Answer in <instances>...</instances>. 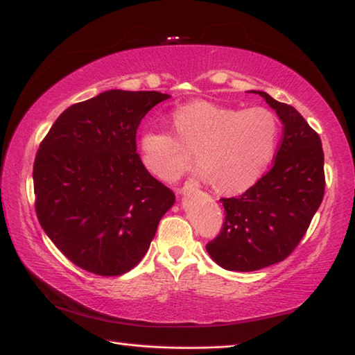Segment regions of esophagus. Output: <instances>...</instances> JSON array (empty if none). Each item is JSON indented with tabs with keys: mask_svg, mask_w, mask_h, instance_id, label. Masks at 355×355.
I'll return each instance as SVG.
<instances>
[{
	"mask_svg": "<svg viewBox=\"0 0 355 355\" xmlns=\"http://www.w3.org/2000/svg\"><path fill=\"white\" fill-rule=\"evenodd\" d=\"M192 189H194V182H192V180H189V182L184 183V186H183L182 189H180V192H184V194H186V192H189Z\"/></svg>",
	"mask_w": 355,
	"mask_h": 355,
	"instance_id": "obj_1",
	"label": "esophagus"
}]
</instances>
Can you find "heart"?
Returning a JSON list of instances; mask_svg holds the SVG:
<instances>
[{
	"label": "heart",
	"mask_w": 355,
	"mask_h": 355,
	"mask_svg": "<svg viewBox=\"0 0 355 355\" xmlns=\"http://www.w3.org/2000/svg\"><path fill=\"white\" fill-rule=\"evenodd\" d=\"M172 135L146 128L138 153L153 177L172 180L191 161L194 150L198 173L225 194L251 188L273 158L278 141L276 116L262 107L237 110L209 101H192L171 113Z\"/></svg>",
	"instance_id": "1"
}]
</instances>
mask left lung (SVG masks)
Listing matches in <instances>:
<instances>
[{
    "mask_svg": "<svg viewBox=\"0 0 355 355\" xmlns=\"http://www.w3.org/2000/svg\"><path fill=\"white\" fill-rule=\"evenodd\" d=\"M282 121L272 169L239 197L220 198L225 222L206 243L218 266L254 272L298 247L324 196V153L318 133L292 105L257 92Z\"/></svg>",
    "mask_w": 355,
    "mask_h": 355,
    "instance_id": "obj_1",
    "label": "left lung"
}]
</instances>
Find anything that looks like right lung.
I'll return each instance as SVG.
<instances>
[{"label":"right lung","mask_w":355,"mask_h":355,"mask_svg":"<svg viewBox=\"0 0 355 355\" xmlns=\"http://www.w3.org/2000/svg\"><path fill=\"white\" fill-rule=\"evenodd\" d=\"M169 94L110 89L68 107L34 161L35 212L44 233L77 267L127 273L149 250L175 194L137 153L141 119Z\"/></svg>","instance_id":"obj_1"}]
</instances>
